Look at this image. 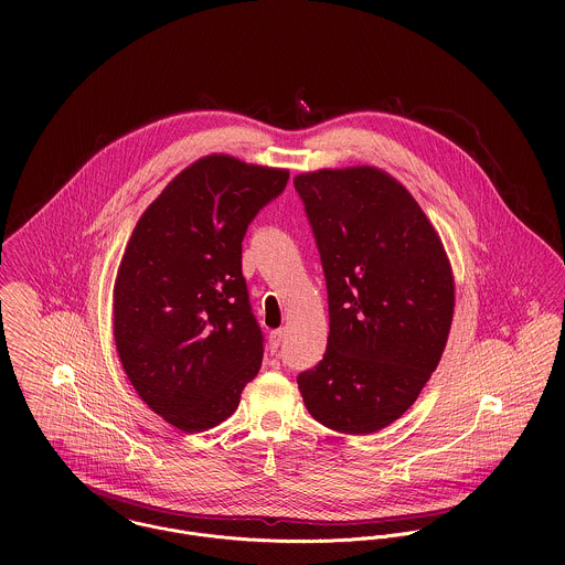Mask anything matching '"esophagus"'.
<instances>
[{
    "label": "esophagus",
    "mask_w": 565,
    "mask_h": 565,
    "mask_svg": "<svg viewBox=\"0 0 565 565\" xmlns=\"http://www.w3.org/2000/svg\"><path fill=\"white\" fill-rule=\"evenodd\" d=\"M285 337V330L282 328H276V330H269V350L276 352L280 348V341Z\"/></svg>",
    "instance_id": "obj_1"
}]
</instances>
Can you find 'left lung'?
Masks as SVG:
<instances>
[{"label": "left lung", "mask_w": 565, "mask_h": 565, "mask_svg": "<svg viewBox=\"0 0 565 565\" xmlns=\"http://www.w3.org/2000/svg\"><path fill=\"white\" fill-rule=\"evenodd\" d=\"M322 256L330 332L298 376L309 413L345 435L396 422L435 372L455 313V278L413 195L370 164L294 178Z\"/></svg>", "instance_id": "obj_1"}]
</instances>
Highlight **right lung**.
Returning a JSON list of instances; mask_svg holds the SVG:
<instances>
[{
  "instance_id": "right-lung-1",
  "label": "right lung",
  "mask_w": 565,
  "mask_h": 565,
  "mask_svg": "<svg viewBox=\"0 0 565 565\" xmlns=\"http://www.w3.org/2000/svg\"><path fill=\"white\" fill-rule=\"evenodd\" d=\"M289 171L209 154L146 209L113 289V337L141 401L182 433L235 413L258 374L263 334L242 274V242Z\"/></svg>"
}]
</instances>
